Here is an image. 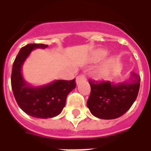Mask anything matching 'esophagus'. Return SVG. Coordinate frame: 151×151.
I'll return each instance as SVG.
<instances>
[{
  "mask_svg": "<svg viewBox=\"0 0 151 151\" xmlns=\"http://www.w3.org/2000/svg\"><path fill=\"white\" fill-rule=\"evenodd\" d=\"M86 80V76L84 74H80L79 76H78L77 78H76V82L78 84L79 82H82V81H84Z\"/></svg>",
  "mask_w": 151,
  "mask_h": 151,
  "instance_id": "esophagus-1",
  "label": "esophagus"
}]
</instances>
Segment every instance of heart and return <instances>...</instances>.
I'll return each instance as SVG.
<instances>
[{
	"label": "heart",
	"instance_id": "1",
	"mask_svg": "<svg viewBox=\"0 0 151 151\" xmlns=\"http://www.w3.org/2000/svg\"><path fill=\"white\" fill-rule=\"evenodd\" d=\"M107 51H105V50H103V51H100L98 54V58L99 59H103L104 57L107 56ZM114 63V60H109L108 63H106L103 66L102 68L99 69V70L98 71V77L99 78H106L107 76L109 74V73H110V70H111V68L112 65H113Z\"/></svg>",
	"mask_w": 151,
	"mask_h": 151
}]
</instances>
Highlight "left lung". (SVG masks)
<instances>
[{"label":"left lung","mask_w":151,"mask_h":151,"mask_svg":"<svg viewBox=\"0 0 151 151\" xmlns=\"http://www.w3.org/2000/svg\"><path fill=\"white\" fill-rule=\"evenodd\" d=\"M91 94L87 107L99 119L111 120L125 113L136 100L140 88V76L132 73L129 80L113 84L109 81L90 79Z\"/></svg>","instance_id":"obj_1"}]
</instances>
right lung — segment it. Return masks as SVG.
I'll return each instance as SVG.
<instances>
[{
  "instance_id": "1",
  "label": "right lung",
  "mask_w": 151,
  "mask_h": 151,
  "mask_svg": "<svg viewBox=\"0 0 151 151\" xmlns=\"http://www.w3.org/2000/svg\"><path fill=\"white\" fill-rule=\"evenodd\" d=\"M43 43H30L22 47L13 64L11 86L19 108L31 116L46 119L58 116L65 106L66 98L76 87L75 78L57 80L48 85L32 87L22 75V66L32 50L45 48Z\"/></svg>"
}]
</instances>
